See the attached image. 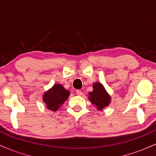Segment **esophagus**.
Listing matches in <instances>:
<instances>
[{
    "mask_svg": "<svg viewBox=\"0 0 156 156\" xmlns=\"http://www.w3.org/2000/svg\"><path fill=\"white\" fill-rule=\"evenodd\" d=\"M76 93H77V94H78V95H79V96L83 95V92H82L80 90H77Z\"/></svg>",
    "mask_w": 156,
    "mask_h": 156,
    "instance_id": "obj_1",
    "label": "esophagus"
}]
</instances>
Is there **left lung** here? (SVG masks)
I'll return each instance as SVG.
<instances>
[{
  "label": "left lung",
  "instance_id": "obj_1",
  "mask_svg": "<svg viewBox=\"0 0 156 156\" xmlns=\"http://www.w3.org/2000/svg\"><path fill=\"white\" fill-rule=\"evenodd\" d=\"M93 91L89 92V100L98 111H103L111 103L112 98L100 82L93 83Z\"/></svg>",
  "mask_w": 156,
  "mask_h": 156
}]
</instances>
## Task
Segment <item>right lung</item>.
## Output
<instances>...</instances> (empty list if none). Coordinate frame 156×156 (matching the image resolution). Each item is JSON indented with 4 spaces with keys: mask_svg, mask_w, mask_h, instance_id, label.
<instances>
[{
    "mask_svg": "<svg viewBox=\"0 0 156 156\" xmlns=\"http://www.w3.org/2000/svg\"><path fill=\"white\" fill-rule=\"evenodd\" d=\"M69 94V91L64 88L62 84L55 83L44 93L42 101L48 110L56 112L68 99Z\"/></svg>",
    "mask_w": 156,
    "mask_h": 156,
    "instance_id": "obj_1",
    "label": "right lung"
}]
</instances>
